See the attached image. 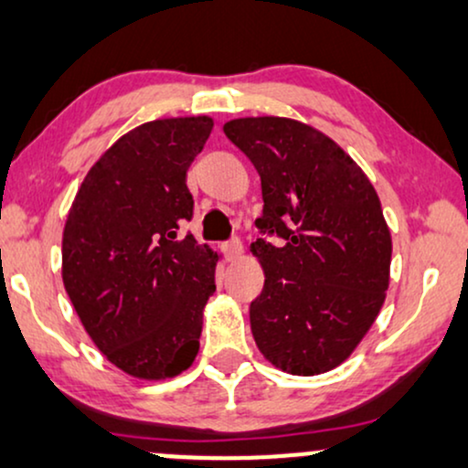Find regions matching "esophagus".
Segmentation results:
<instances>
[{"instance_id": "obj_1", "label": "esophagus", "mask_w": 468, "mask_h": 468, "mask_svg": "<svg viewBox=\"0 0 468 468\" xmlns=\"http://www.w3.org/2000/svg\"><path fill=\"white\" fill-rule=\"evenodd\" d=\"M224 248H227V254L230 259H238L241 257V252H244V246H241V241L238 238L229 239L227 244H224Z\"/></svg>"}]
</instances>
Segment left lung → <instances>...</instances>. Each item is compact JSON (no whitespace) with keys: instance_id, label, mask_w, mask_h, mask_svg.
<instances>
[{"instance_id":"left-lung-1","label":"left lung","mask_w":468,"mask_h":468,"mask_svg":"<svg viewBox=\"0 0 468 468\" xmlns=\"http://www.w3.org/2000/svg\"><path fill=\"white\" fill-rule=\"evenodd\" d=\"M224 133L261 176L265 271L250 328L271 365L315 376L341 365L376 322L388 289L391 233L380 198L336 142L292 118H235Z\"/></svg>"}]
</instances>
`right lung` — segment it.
I'll list each match as a JSON object with an SVG mask.
<instances>
[{"label": "right lung", "mask_w": 468, "mask_h": 468, "mask_svg": "<svg viewBox=\"0 0 468 468\" xmlns=\"http://www.w3.org/2000/svg\"><path fill=\"white\" fill-rule=\"evenodd\" d=\"M207 116L144 122L86 175L62 238V281L94 346L142 380L194 363L203 309L216 292V254L183 224L194 198L187 168L203 151Z\"/></svg>", "instance_id": "right-lung-1"}]
</instances>
